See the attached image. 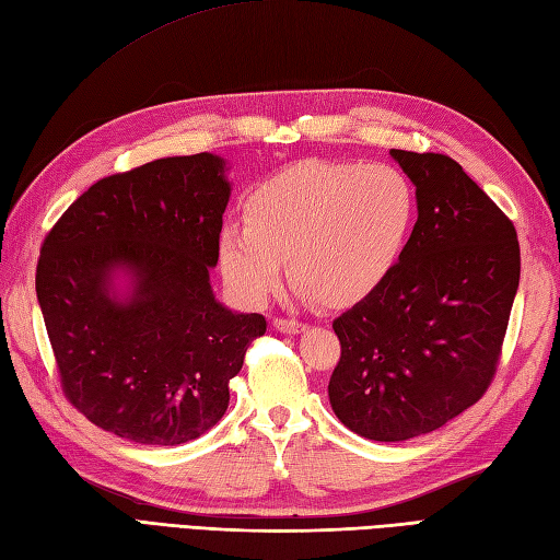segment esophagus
<instances>
[{"mask_svg": "<svg viewBox=\"0 0 560 560\" xmlns=\"http://www.w3.org/2000/svg\"><path fill=\"white\" fill-rule=\"evenodd\" d=\"M275 329L281 331V334H301L307 329V324L298 322V319H283V317H277L275 319Z\"/></svg>", "mask_w": 560, "mask_h": 560, "instance_id": "obj_1", "label": "esophagus"}]
</instances>
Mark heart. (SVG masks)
Instances as JSON below:
<instances>
[{
	"instance_id": "b5f03b06",
	"label": "heart",
	"mask_w": 560,
	"mask_h": 560,
	"mask_svg": "<svg viewBox=\"0 0 560 560\" xmlns=\"http://www.w3.org/2000/svg\"><path fill=\"white\" fill-rule=\"evenodd\" d=\"M418 217L410 178L388 164L307 160L259 184L245 224L219 231V267L245 303H262L289 259L293 285L350 307L392 277Z\"/></svg>"
}]
</instances>
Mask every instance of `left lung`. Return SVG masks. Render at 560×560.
<instances>
[{
    "label": "left lung",
    "instance_id": "left-lung-1",
    "mask_svg": "<svg viewBox=\"0 0 560 560\" xmlns=\"http://www.w3.org/2000/svg\"><path fill=\"white\" fill-rule=\"evenodd\" d=\"M418 195L406 253L380 289L334 319L331 408L350 432L406 441L485 396L520 283L513 221L439 152L392 150Z\"/></svg>",
    "mask_w": 560,
    "mask_h": 560
}]
</instances>
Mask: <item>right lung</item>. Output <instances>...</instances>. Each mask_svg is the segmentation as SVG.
<instances>
[{
  "label": "right lung",
  "instance_id": "obj_1",
  "mask_svg": "<svg viewBox=\"0 0 560 560\" xmlns=\"http://www.w3.org/2000/svg\"><path fill=\"white\" fill-rule=\"evenodd\" d=\"M224 166L200 152L107 176L47 233L35 291L61 388L104 432L145 446L198 439L267 331L262 315L231 312L210 285Z\"/></svg>",
  "mask_w": 560,
  "mask_h": 560
}]
</instances>
